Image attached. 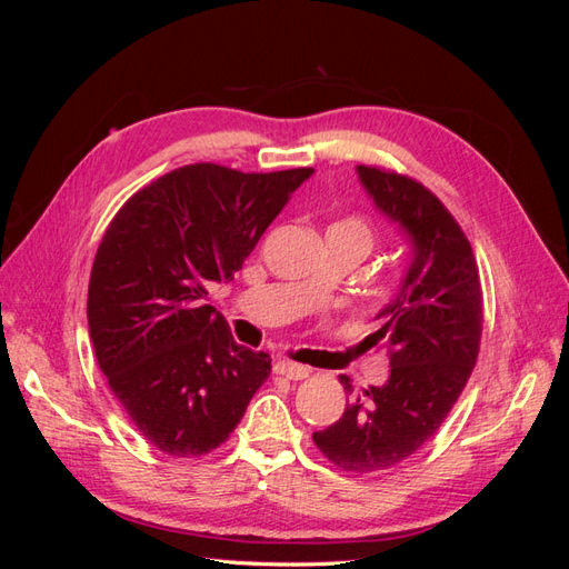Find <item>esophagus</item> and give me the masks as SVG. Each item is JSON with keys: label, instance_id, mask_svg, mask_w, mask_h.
Masks as SVG:
<instances>
[{"label": "esophagus", "instance_id": "1", "mask_svg": "<svg viewBox=\"0 0 569 569\" xmlns=\"http://www.w3.org/2000/svg\"><path fill=\"white\" fill-rule=\"evenodd\" d=\"M272 370H274V375L287 377V380H303V377H308V368L299 366V363H291V360H278Z\"/></svg>", "mask_w": 569, "mask_h": 569}]
</instances>
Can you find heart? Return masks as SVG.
<instances>
[{
  "mask_svg": "<svg viewBox=\"0 0 569 569\" xmlns=\"http://www.w3.org/2000/svg\"><path fill=\"white\" fill-rule=\"evenodd\" d=\"M339 226H343V228H349V230H353L360 239H363V242L370 247V230H368V226L363 220H358V218H349V220H343V222H339Z\"/></svg>",
  "mask_w": 569,
  "mask_h": 569,
  "instance_id": "b5f03b06",
  "label": "heart"
}]
</instances>
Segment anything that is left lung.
<instances>
[{
	"label": "left lung",
	"mask_w": 569,
	"mask_h": 569,
	"mask_svg": "<svg viewBox=\"0 0 569 569\" xmlns=\"http://www.w3.org/2000/svg\"><path fill=\"white\" fill-rule=\"evenodd\" d=\"M356 170L377 209L406 230L412 263L368 337L389 353L387 385L353 399L313 441L337 468L372 475L416 453L456 406L477 363L485 299L468 237L437 194L393 170ZM339 382L351 393L347 375Z\"/></svg>",
	"instance_id": "left-lung-1"
}]
</instances>
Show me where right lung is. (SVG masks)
<instances>
[{"mask_svg": "<svg viewBox=\"0 0 569 569\" xmlns=\"http://www.w3.org/2000/svg\"><path fill=\"white\" fill-rule=\"evenodd\" d=\"M313 168L170 170L113 216L94 256L88 322L97 363L130 422L159 451L211 453L270 375L206 303L230 282Z\"/></svg>", "mask_w": 569, "mask_h": 569, "instance_id": "right-lung-1", "label": "right lung"}]
</instances>
